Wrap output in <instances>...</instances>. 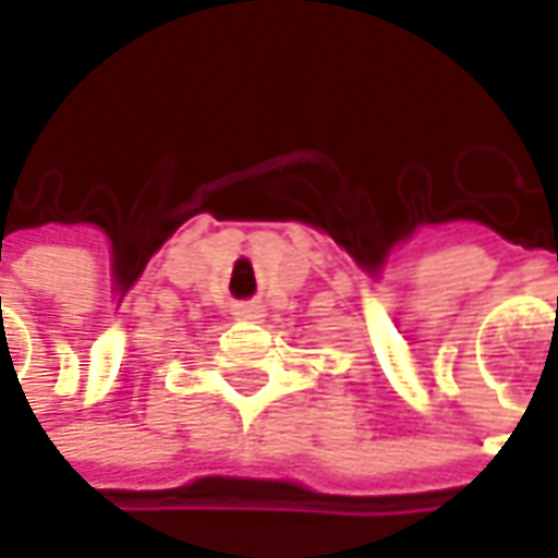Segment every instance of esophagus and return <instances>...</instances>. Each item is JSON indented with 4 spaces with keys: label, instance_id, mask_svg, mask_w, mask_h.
<instances>
[{
    "label": "esophagus",
    "instance_id": "34e87169",
    "mask_svg": "<svg viewBox=\"0 0 558 558\" xmlns=\"http://www.w3.org/2000/svg\"><path fill=\"white\" fill-rule=\"evenodd\" d=\"M232 316H235V319H251V323H257V319L267 316V311H264V304H257V301H245V304H232Z\"/></svg>",
    "mask_w": 558,
    "mask_h": 558
}]
</instances>
